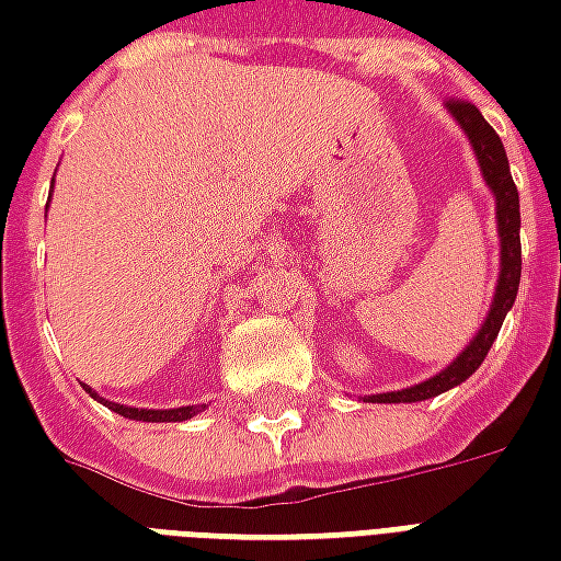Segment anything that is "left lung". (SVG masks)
Wrapping results in <instances>:
<instances>
[{
    "instance_id": "obj_1",
    "label": "left lung",
    "mask_w": 561,
    "mask_h": 561,
    "mask_svg": "<svg viewBox=\"0 0 561 561\" xmlns=\"http://www.w3.org/2000/svg\"><path fill=\"white\" fill-rule=\"evenodd\" d=\"M447 114L454 116V123L462 128V135L469 138L471 152L478 159L481 176L486 188L495 197V231H499V279H495L493 304L486 309V318L471 336L469 345L450 360V364L435 373L426 381H417L412 388L388 390V393H369L360 397L364 402H423L433 400L445 390L457 388L466 378L478 373L483 357L490 352V345L502 330V321L511 312V306L517 300L519 288V270H523V257H519V195L511 168H507V156L502 140L493 131V126L481 116V111L469 102H447Z\"/></svg>"
}]
</instances>
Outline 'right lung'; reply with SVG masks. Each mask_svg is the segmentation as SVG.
Segmentation results:
<instances>
[{
  "instance_id": "1",
  "label": "right lung",
  "mask_w": 561,
  "mask_h": 561,
  "mask_svg": "<svg viewBox=\"0 0 561 561\" xmlns=\"http://www.w3.org/2000/svg\"><path fill=\"white\" fill-rule=\"evenodd\" d=\"M87 393H90L92 400H99L102 405H107L111 412L123 414L128 421H147V423H180V421H192L195 414H201L207 405H180V409H135V405H119V402H111L99 397L90 385H83Z\"/></svg>"
}]
</instances>
